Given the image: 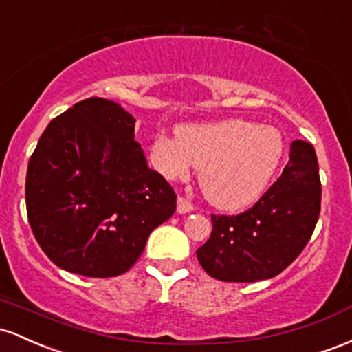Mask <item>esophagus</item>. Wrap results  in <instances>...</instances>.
Masks as SVG:
<instances>
[{
    "mask_svg": "<svg viewBox=\"0 0 352 352\" xmlns=\"http://www.w3.org/2000/svg\"><path fill=\"white\" fill-rule=\"evenodd\" d=\"M192 209H195V206H192L191 201H188L186 197L183 196L177 197V212H179V214H186V212H191Z\"/></svg>",
    "mask_w": 352,
    "mask_h": 352,
    "instance_id": "esophagus-1",
    "label": "esophagus"
}]
</instances>
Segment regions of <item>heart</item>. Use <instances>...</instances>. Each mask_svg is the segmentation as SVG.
Segmentation results:
<instances>
[{"mask_svg": "<svg viewBox=\"0 0 352 352\" xmlns=\"http://www.w3.org/2000/svg\"><path fill=\"white\" fill-rule=\"evenodd\" d=\"M284 153L276 129L244 120L177 128L176 138L157 136L151 160L168 179H183L201 166L203 195L216 208L238 211L263 195Z\"/></svg>", "mask_w": 352, "mask_h": 352, "instance_id": "1", "label": "heart"}]
</instances>
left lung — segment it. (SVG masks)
Returning <instances> with one entry per match:
<instances>
[{
    "mask_svg": "<svg viewBox=\"0 0 352 352\" xmlns=\"http://www.w3.org/2000/svg\"><path fill=\"white\" fill-rule=\"evenodd\" d=\"M321 211L314 148L293 141L283 175L239 214H211V236L196 251L211 278L254 283L278 276L301 254Z\"/></svg>",
    "mask_w": 352,
    "mask_h": 352,
    "instance_id": "1",
    "label": "left lung"
}]
</instances>
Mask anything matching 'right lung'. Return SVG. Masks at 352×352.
I'll return each instance as SVG.
<instances>
[{
    "mask_svg": "<svg viewBox=\"0 0 352 352\" xmlns=\"http://www.w3.org/2000/svg\"><path fill=\"white\" fill-rule=\"evenodd\" d=\"M134 123L116 102L88 98L39 138L26 173L28 221L61 270L124 274L153 229L175 214V189L148 168Z\"/></svg>",
    "mask_w": 352,
    "mask_h": 352,
    "instance_id": "right-lung-1",
    "label": "right lung"
}]
</instances>
